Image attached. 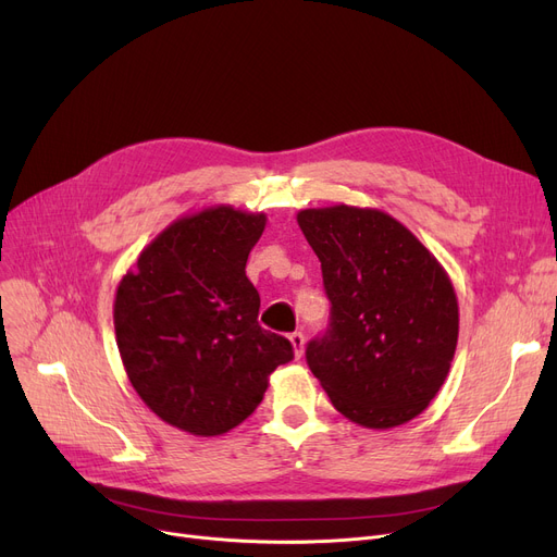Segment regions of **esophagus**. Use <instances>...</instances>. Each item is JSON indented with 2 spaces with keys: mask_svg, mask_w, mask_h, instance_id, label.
I'll use <instances>...</instances> for the list:
<instances>
[{
  "mask_svg": "<svg viewBox=\"0 0 557 557\" xmlns=\"http://www.w3.org/2000/svg\"><path fill=\"white\" fill-rule=\"evenodd\" d=\"M288 341H290V347H294L296 359H300L302 352H305V334L302 332H294V334L288 336Z\"/></svg>",
  "mask_w": 557,
  "mask_h": 557,
  "instance_id": "obj_1",
  "label": "esophagus"
}]
</instances>
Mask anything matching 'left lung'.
I'll list each match as a JSON object with an SVG mask.
<instances>
[{"label":"left lung","mask_w":557,"mask_h":557,"mask_svg":"<svg viewBox=\"0 0 557 557\" xmlns=\"http://www.w3.org/2000/svg\"><path fill=\"white\" fill-rule=\"evenodd\" d=\"M332 302L307 363L341 416L366 429L418 418L441 391L458 343V300L437 261L382 210L298 212Z\"/></svg>","instance_id":"left-lung-1"}]
</instances>
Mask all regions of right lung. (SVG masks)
<instances>
[{"label":"right lung","mask_w":557,"mask_h":557,"mask_svg":"<svg viewBox=\"0 0 557 557\" xmlns=\"http://www.w3.org/2000/svg\"><path fill=\"white\" fill-rule=\"evenodd\" d=\"M267 214L214 205L146 246L114 296L116 347L141 401L191 435L242 424L294 347L259 327L246 261Z\"/></svg>","instance_id":"right-lung-1"}]
</instances>
